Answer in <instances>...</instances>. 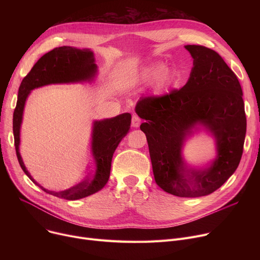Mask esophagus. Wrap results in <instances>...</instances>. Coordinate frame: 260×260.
Masks as SVG:
<instances>
[{"label": "esophagus", "instance_id": "esophagus-1", "mask_svg": "<svg viewBox=\"0 0 260 260\" xmlns=\"http://www.w3.org/2000/svg\"><path fill=\"white\" fill-rule=\"evenodd\" d=\"M140 122H141V120H140V118L137 115H134L133 116V118H132V125L134 127H139Z\"/></svg>", "mask_w": 260, "mask_h": 260}]
</instances>
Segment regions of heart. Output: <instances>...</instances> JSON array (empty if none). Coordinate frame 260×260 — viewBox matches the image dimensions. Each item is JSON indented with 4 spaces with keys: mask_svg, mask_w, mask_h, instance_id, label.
Here are the masks:
<instances>
[{
    "mask_svg": "<svg viewBox=\"0 0 260 260\" xmlns=\"http://www.w3.org/2000/svg\"><path fill=\"white\" fill-rule=\"evenodd\" d=\"M166 71V64H163L162 62H153L142 68V71L140 73V79L143 82H148L160 77L159 87H165L168 82V76L167 74H165Z\"/></svg>",
    "mask_w": 260,
    "mask_h": 260,
    "instance_id": "1",
    "label": "heart"
}]
</instances>
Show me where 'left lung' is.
<instances>
[{
    "label": "left lung",
    "mask_w": 260,
    "mask_h": 260,
    "mask_svg": "<svg viewBox=\"0 0 260 260\" xmlns=\"http://www.w3.org/2000/svg\"><path fill=\"white\" fill-rule=\"evenodd\" d=\"M193 58L186 84L160 97L141 98L135 111L145 134L156 183L167 193L195 198L212 194L234 174L247 132L242 89L233 71L215 50L185 45ZM197 126L216 141L217 156L206 168H188L185 139Z\"/></svg>",
    "instance_id": "obj_1"
}]
</instances>
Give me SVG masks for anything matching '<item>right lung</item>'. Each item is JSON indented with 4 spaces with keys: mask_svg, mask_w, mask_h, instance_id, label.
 <instances>
[{
    "mask_svg": "<svg viewBox=\"0 0 260 260\" xmlns=\"http://www.w3.org/2000/svg\"><path fill=\"white\" fill-rule=\"evenodd\" d=\"M97 74L93 52L88 48L71 46L57 47L45 53L34 65L31 71L22 80L18 92L17 106L13 112L12 128L16 153L23 172L28 178L47 194L66 200H77L99 192L107 183L111 174L113 155L120 141L131 128L132 115L121 114L111 119L93 121L91 133V156L93 170L87 178L79 184L60 192L48 190L40 185L27 171L20 154V128L25 102L35 88L49 84L78 83L91 81Z\"/></svg>",
    "mask_w": 260,
    "mask_h": 260,
    "instance_id": "add662e5",
    "label": "right lung"
}]
</instances>
